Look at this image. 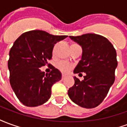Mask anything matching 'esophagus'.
Returning a JSON list of instances; mask_svg holds the SVG:
<instances>
[{"mask_svg":"<svg viewBox=\"0 0 127 127\" xmlns=\"http://www.w3.org/2000/svg\"><path fill=\"white\" fill-rule=\"evenodd\" d=\"M65 77H66V76H65V75H62V80H64V78H65Z\"/></svg>","mask_w":127,"mask_h":127,"instance_id":"1","label":"esophagus"}]
</instances>
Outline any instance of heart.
I'll use <instances>...</instances> for the list:
<instances>
[{"instance_id": "obj_1", "label": "heart", "mask_w": 127, "mask_h": 127, "mask_svg": "<svg viewBox=\"0 0 127 127\" xmlns=\"http://www.w3.org/2000/svg\"><path fill=\"white\" fill-rule=\"evenodd\" d=\"M57 68L63 73H67L71 68V64L66 62H59L57 64Z\"/></svg>"}]
</instances>
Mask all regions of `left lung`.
Returning <instances> with one entry per match:
<instances>
[{
	"label": "left lung",
	"instance_id": "obj_1",
	"mask_svg": "<svg viewBox=\"0 0 127 127\" xmlns=\"http://www.w3.org/2000/svg\"><path fill=\"white\" fill-rule=\"evenodd\" d=\"M69 37L82 47V59L74 69L75 73H86L84 80L75 76V84L68 95L78 105L94 108L101 104L115 80L117 67L116 52L104 36L93 33Z\"/></svg>",
	"mask_w": 127,
	"mask_h": 127
}]
</instances>
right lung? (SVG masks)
<instances>
[{"mask_svg": "<svg viewBox=\"0 0 127 127\" xmlns=\"http://www.w3.org/2000/svg\"><path fill=\"white\" fill-rule=\"evenodd\" d=\"M66 37L35 30L24 32L14 42L8 61L9 82L24 105L39 106L50 98L52 86L61 80L62 75L52 64L48 74L42 72L40 67L52 59L54 45Z\"/></svg>", "mask_w": 127, "mask_h": 127, "instance_id": "obj_1", "label": "right lung"}]
</instances>
